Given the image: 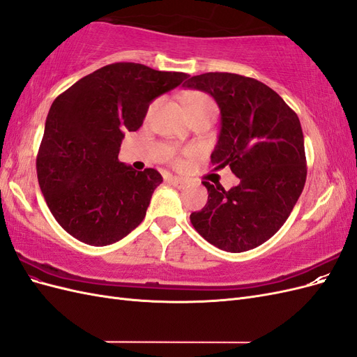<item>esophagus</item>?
<instances>
[{
  "label": "esophagus",
  "mask_w": 357,
  "mask_h": 357,
  "mask_svg": "<svg viewBox=\"0 0 357 357\" xmlns=\"http://www.w3.org/2000/svg\"><path fill=\"white\" fill-rule=\"evenodd\" d=\"M168 183L174 188H177V189H185L188 186V181L183 180V178H178V177H169Z\"/></svg>",
  "instance_id": "esophagus-1"
}]
</instances>
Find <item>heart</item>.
<instances>
[{"label": "heart", "instance_id": "obj_1", "mask_svg": "<svg viewBox=\"0 0 357 357\" xmlns=\"http://www.w3.org/2000/svg\"><path fill=\"white\" fill-rule=\"evenodd\" d=\"M183 101H185V105H186L189 114L195 113V112H198L201 109H207V107H213V109H215V104L211 100V96L207 95V93H204V92H199V91L188 92L185 96H183ZM155 105H156V102H153L152 105L149 107V112H147L149 114L153 112ZM174 164L176 165H181L183 164L181 158H174Z\"/></svg>", "mask_w": 357, "mask_h": 357}]
</instances>
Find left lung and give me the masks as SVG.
I'll use <instances>...</instances> for the list:
<instances>
[{
    "label": "left lung",
    "mask_w": 357,
    "mask_h": 357,
    "mask_svg": "<svg viewBox=\"0 0 357 357\" xmlns=\"http://www.w3.org/2000/svg\"><path fill=\"white\" fill-rule=\"evenodd\" d=\"M185 88L210 93L220 109V132L211 153L240 183L229 190L202 181L208 201L190 214L193 228L220 250L241 253L282 228L302 193L307 159L301 122L275 91L232 73L193 75Z\"/></svg>",
    "instance_id": "1"
}]
</instances>
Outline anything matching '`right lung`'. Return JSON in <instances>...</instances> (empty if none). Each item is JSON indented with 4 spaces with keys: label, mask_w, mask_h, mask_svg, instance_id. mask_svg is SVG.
I'll use <instances>...</instances> for the list:
<instances>
[{
    "label": "right lung",
    "mask_w": 357,
    "mask_h": 357,
    "mask_svg": "<svg viewBox=\"0 0 357 357\" xmlns=\"http://www.w3.org/2000/svg\"><path fill=\"white\" fill-rule=\"evenodd\" d=\"M143 63L116 62L53 101L37 155V177L53 218L89 245L122 240L143 222L162 176L119 162L125 131L143 125L150 102L188 79Z\"/></svg>",
    "instance_id": "obj_1"
}]
</instances>
